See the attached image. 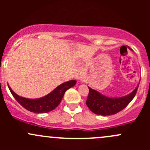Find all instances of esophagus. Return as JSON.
Segmentation results:
<instances>
[{
    "mask_svg": "<svg viewBox=\"0 0 150 150\" xmlns=\"http://www.w3.org/2000/svg\"><path fill=\"white\" fill-rule=\"evenodd\" d=\"M81 81H82V82H85V81H86V78H82V79H81Z\"/></svg>",
    "mask_w": 150,
    "mask_h": 150,
    "instance_id": "34e87169",
    "label": "esophagus"
}]
</instances>
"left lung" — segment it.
<instances>
[{"instance_id": "left-lung-1", "label": "left lung", "mask_w": 150, "mask_h": 150, "mask_svg": "<svg viewBox=\"0 0 150 150\" xmlns=\"http://www.w3.org/2000/svg\"><path fill=\"white\" fill-rule=\"evenodd\" d=\"M139 86L131 93L122 97L112 98L106 96L88 87L89 93L86 100L88 106L92 112L103 116L112 115L123 110L132 101L137 93Z\"/></svg>"}]
</instances>
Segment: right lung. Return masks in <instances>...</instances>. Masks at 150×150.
Wrapping results in <instances>:
<instances>
[{"instance_id": "1", "label": "right lung", "mask_w": 150, "mask_h": 150, "mask_svg": "<svg viewBox=\"0 0 150 150\" xmlns=\"http://www.w3.org/2000/svg\"><path fill=\"white\" fill-rule=\"evenodd\" d=\"M76 82V81L71 80L62 83L46 96L38 99H28L22 97L13 92L10 86H8V88L14 99L24 108L35 113H46L52 111L60 104L66 91L75 86Z\"/></svg>"}]
</instances>
